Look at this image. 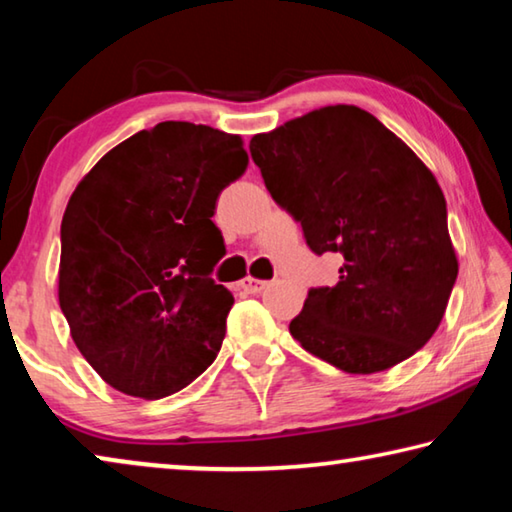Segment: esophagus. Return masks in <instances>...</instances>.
Here are the masks:
<instances>
[{
    "instance_id": "obj_1",
    "label": "esophagus",
    "mask_w": 512,
    "mask_h": 512,
    "mask_svg": "<svg viewBox=\"0 0 512 512\" xmlns=\"http://www.w3.org/2000/svg\"><path fill=\"white\" fill-rule=\"evenodd\" d=\"M241 291L244 293H262L266 287H268V282H264V280H257V277H244V280H241Z\"/></svg>"
}]
</instances>
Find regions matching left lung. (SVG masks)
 <instances>
[{
  "instance_id": "left-lung-1",
  "label": "left lung",
  "mask_w": 512,
  "mask_h": 512,
  "mask_svg": "<svg viewBox=\"0 0 512 512\" xmlns=\"http://www.w3.org/2000/svg\"><path fill=\"white\" fill-rule=\"evenodd\" d=\"M273 201L316 255L339 253L334 287L311 289L289 332L352 375L397 366L445 316L458 259L438 180L357 106H327L250 140Z\"/></svg>"
}]
</instances>
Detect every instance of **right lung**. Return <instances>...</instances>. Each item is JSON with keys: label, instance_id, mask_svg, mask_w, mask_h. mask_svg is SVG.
I'll list each match as a JSON object with an SVG mask.
<instances>
[{"label": "right lung", "instance_id": "right-lung-1", "mask_svg": "<svg viewBox=\"0 0 512 512\" xmlns=\"http://www.w3.org/2000/svg\"><path fill=\"white\" fill-rule=\"evenodd\" d=\"M248 167L239 135L189 121L128 137L76 185L60 225L58 302L117 391L160 400L216 359L232 293L214 284L216 198Z\"/></svg>", "mask_w": 512, "mask_h": 512}]
</instances>
